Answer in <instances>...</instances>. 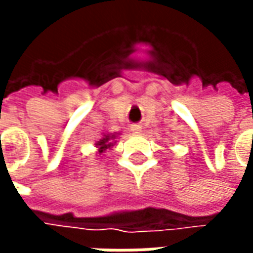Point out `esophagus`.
<instances>
[{
  "label": "esophagus",
  "mask_w": 253,
  "mask_h": 253,
  "mask_svg": "<svg viewBox=\"0 0 253 253\" xmlns=\"http://www.w3.org/2000/svg\"><path fill=\"white\" fill-rule=\"evenodd\" d=\"M131 131L134 132V134H141V132H142V126H139V125H132Z\"/></svg>",
  "instance_id": "esophagus-1"
}]
</instances>
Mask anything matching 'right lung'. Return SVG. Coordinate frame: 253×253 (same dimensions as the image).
<instances>
[{"instance_id": "1", "label": "right lung", "mask_w": 253, "mask_h": 253, "mask_svg": "<svg viewBox=\"0 0 253 253\" xmlns=\"http://www.w3.org/2000/svg\"><path fill=\"white\" fill-rule=\"evenodd\" d=\"M119 135H121V132H108V134H103V135L99 138V141L94 142V146L97 148L99 154L104 153L105 150L114 148L116 145V142H118L116 139L119 138Z\"/></svg>"}]
</instances>
